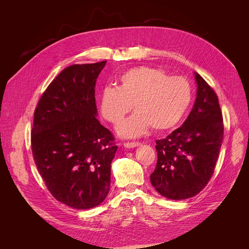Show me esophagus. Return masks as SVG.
I'll return each mask as SVG.
<instances>
[{"label": "esophagus", "mask_w": 249, "mask_h": 249, "mask_svg": "<svg viewBox=\"0 0 249 249\" xmlns=\"http://www.w3.org/2000/svg\"><path fill=\"white\" fill-rule=\"evenodd\" d=\"M138 146H140L139 142H126V143H124L125 148H136Z\"/></svg>", "instance_id": "34e87169"}]
</instances>
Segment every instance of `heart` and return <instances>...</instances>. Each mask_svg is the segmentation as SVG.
Masks as SVG:
<instances>
[{"instance_id": "b5f03b06", "label": "heart", "mask_w": 249, "mask_h": 249, "mask_svg": "<svg viewBox=\"0 0 249 249\" xmlns=\"http://www.w3.org/2000/svg\"><path fill=\"white\" fill-rule=\"evenodd\" d=\"M119 87L103 89L99 107L102 117L118 124L131 111H136L121 123L118 133L136 137L150 127L157 132L174 128L182 119L192 99V88L183 77H170L164 71L141 66L125 72Z\"/></svg>"}]
</instances>
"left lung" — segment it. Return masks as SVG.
Here are the masks:
<instances>
[{"label": "left lung", "mask_w": 249, "mask_h": 249, "mask_svg": "<svg viewBox=\"0 0 249 249\" xmlns=\"http://www.w3.org/2000/svg\"><path fill=\"white\" fill-rule=\"evenodd\" d=\"M197 97L183 125L156 141L158 161L150 178L155 189L172 199H188L208 184L224 139L218 96L197 73Z\"/></svg>", "instance_id": "obj_1"}]
</instances>
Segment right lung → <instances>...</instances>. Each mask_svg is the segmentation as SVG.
Segmentation results:
<instances>
[{"mask_svg": "<svg viewBox=\"0 0 249 249\" xmlns=\"http://www.w3.org/2000/svg\"><path fill=\"white\" fill-rule=\"evenodd\" d=\"M106 61L69 66L51 82L34 111L33 160L55 199L91 209L107 196L112 133L96 119L94 87Z\"/></svg>", "mask_w": 249, "mask_h": 249, "instance_id": "1", "label": "right lung"}]
</instances>
